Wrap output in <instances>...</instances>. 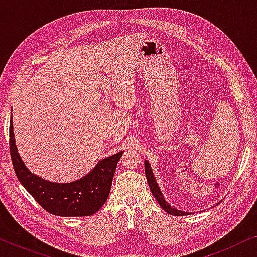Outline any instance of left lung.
<instances>
[{
    "label": "left lung",
    "instance_id": "8db88e82",
    "mask_svg": "<svg viewBox=\"0 0 257 257\" xmlns=\"http://www.w3.org/2000/svg\"><path fill=\"white\" fill-rule=\"evenodd\" d=\"M145 174H146V179H147V182H149L151 192H152L153 196L156 198L157 201L159 202L161 208H163L165 212H167L168 214H171V215H174V216L189 215L188 212H182V210H179L177 208H172V207L168 205V202H166V200H165V198L163 196V193H161L160 188L158 187L156 178H154L153 175L152 168H151L149 161L147 160H145Z\"/></svg>",
    "mask_w": 257,
    "mask_h": 257
}]
</instances>
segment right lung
I'll list each match as a JSON object with an SVG mask.
<instances>
[{"mask_svg": "<svg viewBox=\"0 0 257 257\" xmlns=\"http://www.w3.org/2000/svg\"><path fill=\"white\" fill-rule=\"evenodd\" d=\"M13 117H10L12 119ZM9 147L14 170L23 187L47 212L58 216H89L97 213L110 194L112 179L122 151L100 160L90 173L68 184H56L31 173L21 159L9 126Z\"/></svg>", "mask_w": 257, "mask_h": 257, "instance_id": "add662e5", "label": "right lung"}]
</instances>
